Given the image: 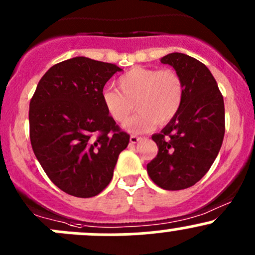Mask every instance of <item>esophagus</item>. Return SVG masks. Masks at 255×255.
<instances>
[{
	"label": "esophagus",
	"instance_id": "obj_1",
	"mask_svg": "<svg viewBox=\"0 0 255 255\" xmlns=\"http://www.w3.org/2000/svg\"><path fill=\"white\" fill-rule=\"evenodd\" d=\"M142 139H143V138L138 137V135H130L129 142H130V144H137V143H139Z\"/></svg>",
	"mask_w": 255,
	"mask_h": 255
}]
</instances>
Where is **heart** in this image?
Segmentation results:
<instances>
[{"label": "heart", "instance_id": "obj_1", "mask_svg": "<svg viewBox=\"0 0 255 255\" xmlns=\"http://www.w3.org/2000/svg\"><path fill=\"white\" fill-rule=\"evenodd\" d=\"M118 90L106 87L102 102L107 113L116 122L122 123L134 111L135 116L125 123L130 133H144L156 125L170 122L184 99V86L180 76L170 69L134 66L117 79Z\"/></svg>", "mask_w": 255, "mask_h": 255}]
</instances>
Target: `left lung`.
I'll return each instance as SVG.
<instances>
[{"label": "left lung", "instance_id": "8db88e82", "mask_svg": "<svg viewBox=\"0 0 255 255\" xmlns=\"http://www.w3.org/2000/svg\"><path fill=\"white\" fill-rule=\"evenodd\" d=\"M175 69L184 99L175 117L151 135L158 154L146 171L164 190H182L210 170L225 137V102L207 66L192 56L171 53L160 59Z\"/></svg>", "mask_w": 255, "mask_h": 255}]
</instances>
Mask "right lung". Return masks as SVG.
<instances>
[{
  "instance_id": "right-lung-1",
  "label": "right lung",
  "mask_w": 255,
  "mask_h": 255,
  "mask_svg": "<svg viewBox=\"0 0 255 255\" xmlns=\"http://www.w3.org/2000/svg\"><path fill=\"white\" fill-rule=\"evenodd\" d=\"M122 69L85 56L55 64L29 104L33 151L49 179L75 197L99 195L129 143L102 102L106 82Z\"/></svg>"
}]
</instances>
